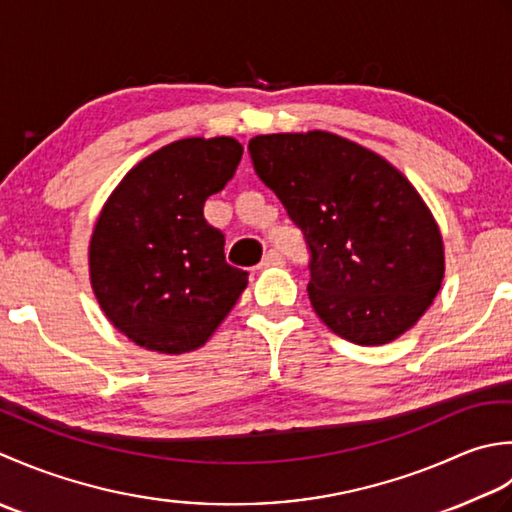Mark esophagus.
I'll list each match as a JSON object with an SVG mask.
<instances>
[{"label":"esophagus","instance_id":"esophagus-1","mask_svg":"<svg viewBox=\"0 0 512 512\" xmlns=\"http://www.w3.org/2000/svg\"><path fill=\"white\" fill-rule=\"evenodd\" d=\"M283 263V256H280L278 252H267L265 256H263V260H260V269H267V267H274V265H280Z\"/></svg>","mask_w":512,"mask_h":512}]
</instances>
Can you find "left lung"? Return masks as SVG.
<instances>
[{"label":"left lung","instance_id":"left-lung-1","mask_svg":"<svg viewBox=\"0 0 512 512\" xmlns=\"http://www.w3.org/2000/svg\"><path fill=\"white\" fill-rule=\"evenodd\" d=\"M254 170L311 249V307L336 336L378 347L433 305L444 241L429 205L384 156L327 130L256 134Z\"/></svg>","mask_w":512,"mask_h":512}]
</instances>
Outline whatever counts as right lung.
<instances>
[{
	"instance_id": "1",
	"label": "right lung",
	"mask_w": 512,
	"mask_h": 512,
	"mask_svg": "<svg viewBox=\"0 0 512 512\" xmlns=\"http://www.w3.org/2000/svg\"><path fill=\"white\" fill-rule=\"evenodd\" d=\"M234 137H187L141 159L103 203L88 245L90 285L110 325L139 347L201 349L247 287L225 263L203 205L241 163Z\"/></svg>"
}]
</instances>
